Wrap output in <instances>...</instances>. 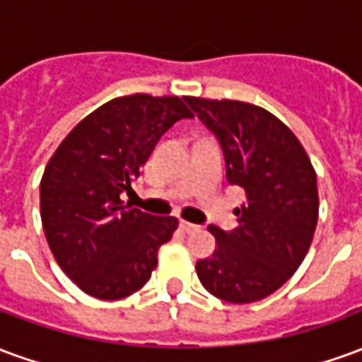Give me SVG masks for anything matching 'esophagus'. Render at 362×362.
I'll return each instance as SVG.
<instances>
[{
  "label": "esophagus",
  "instance_id": "34e87169",
  "mask_svg": "<svg viewBox=\"0 0 362 362\" xmlns=\"http://www.w3.org/2000/svg\"><path fill=\"white\" fill-rule=\"evenodd\" d=\"M180 228L186 233V235H189V233H194V230H197V225H194V223H188V221H180Z\"/></svg>",
  "mask_w": 362,
  "mask_h": 362
}]
</instances>
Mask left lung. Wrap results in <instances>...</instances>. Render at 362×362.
<instances>
[{"label": "left lung", "mask_w": 362, "mask_h": 362, "mask_svg": "<svg viewBox=\"0 0 362 362\" xmlns=\"http://www.w3.org/2000/svg\"><path fill=\"white\" fill-rule=\"evenodd\" d=\"M186 103L219 139L227 180L246 192L235 230L209 227L217 246L196 264L197 277L221 300L256 303L288 281L310 248L320 205L314 166L296 135L256 104Z\"/></svg>", "instance_id": "obj_1"}]
</instances>
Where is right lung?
Segmentation results:
<instances>
[{
	"mask_svg": "<svg viewBox=\"0 0 362 362\" xmlns=\"http://www.w3.org/2000/svg\"><path fill=\"white\" fill-rule=\"evenodd\" d=\"M188 96L135 93L112 98L59 143L40 180L48 246L69 279L103 300L129 296L149 281L157 252L178 228L122 202L168 127L194 118Z\"/></svg>",
	"mask_w": 362,
	"mask_h": 362,
	"instance_id": "right-lung-1",
	"label": "right lung"
}]
</instances>
